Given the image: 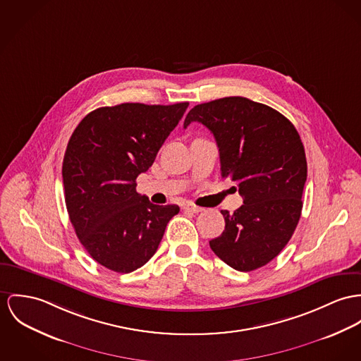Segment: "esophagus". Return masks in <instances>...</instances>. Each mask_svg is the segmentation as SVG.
I'll return each instance as SVG.
<instances>
[{"instance_id": "1", "label": "esophagus", "mask_w": 361, "mask_h": 361, "mask_svg": "<svg viewBox=\"0 0 361 361\" xmlns=\"http://www.w3.org/2000/svg\"><path fill=\"white\" fill-rule=\"evenodd\" d=\"M183 209L187 210V212H191V213H200V212H203V207H199V206H196L194 203H184Z\"/></svg>"}]
</instances>
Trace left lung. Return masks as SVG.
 I'll return each instance as SVG.
<instances>
[{"label": "left lung", "instance_id": "obj_1", "mask_svg": "<svg viewBox=\"0 0 361 361\" xmlns=\"http://www.w3.org/2000/svg\"><path fill=\"white\" fill-rule=\"evenodd\" d=\"M191 122L213 133L221 176L243 197L233 213L221 210L225 229L210 247L236 271L258 269L284 249L301 217L307 173L301 137L284 115L240 96L195 106L184 128Z\"/></svg>", "mask_w": 361, "mask_h": 361}]
</instances>
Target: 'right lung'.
Masks as SVG:
<instances>
[{
  "label": "right lung",
  "instance_id": "1",
  "mask_svg": "<svg viewBox=\"0 0 361 361\" xmlns=\"http://www.w3.org/2000/svg\"><path fill=\"white\" fill-rule=\"evenodd\" d=\"M188 103H123L89 112L63 159L66 206L89 255L118 274L142 267L158 250L177 204H152L136 178L178 125Z\"/></svg>",
  "mask_w": 361,
  "mask_h": 361
}]
</instances>
